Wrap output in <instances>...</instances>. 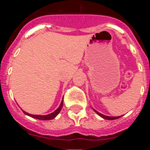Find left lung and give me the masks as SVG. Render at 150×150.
<instances>
[{"mask_svg": "<svg viewBox=\"0 0 150 150\" xmlns=\"http://www.w3.org/2000/svg\"><path fill=\"white\" fill-rule=\"evenodd\" d=\"M95 112L98 113V114L100 116H101L102 118H104V119H105V120H116V119H119V118H120L121 116H116V117H112V116H104V115L101 114V113H100V112H97L96 110H95Z\"/></svg>", "mask_w": 150, "mask_h": 150, "instance_id": "8db88e82", "label": "left lung"}]
</instances>
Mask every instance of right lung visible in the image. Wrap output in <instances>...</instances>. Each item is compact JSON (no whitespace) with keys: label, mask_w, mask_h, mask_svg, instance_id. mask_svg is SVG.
<instances>
[{"label":"right lung","mask_w":150,"mask_h":150,"mask_svg":"<svg viewBox=\"0 0 150 150\" xmlns=\"http://www.w3.org/2000/svg\"><path fill=\"white\" fill-rule=\"evenodd\" d=\"M62 107H63V100H62V103H61V104H60V106H59V108H58V109H57L55 112H52V113H50V114H49V115H46V116H40V115H32V114H29V113L25 112V111H23V112H25L26 115H28V116H30V117H32V118H34V119H37V120H52V119H54V118H55L57 115L59 114V112H60L61 110H62Z\"/></svg>","instance_id":"add662e5"}]
</instances>
